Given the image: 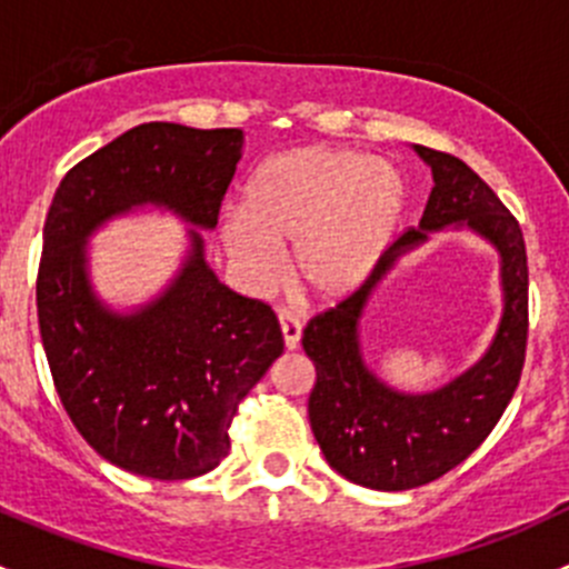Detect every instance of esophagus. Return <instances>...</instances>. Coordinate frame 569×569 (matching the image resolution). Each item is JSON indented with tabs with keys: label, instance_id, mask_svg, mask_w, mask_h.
Listing matches in <instances>:
<instances>
[{
	"label": "esophagus",
	"instance_id": "1",
	"mask_svg": "<svg viewBox=\"0 0 569 569\" xmlns=\"http://www.w3.org/2000/svg\"><path fill=\"white\" fill-rule=\"evenodd\" d=\"M278 319H280V330H283V343L286 349H297L300 347V338H302V325L289 308H278Z\"/></svg>",
	"mask_w": 569,
	"mask_h": 569
}]
</instances>
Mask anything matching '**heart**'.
<instances>
[{"label": "heart", "instance_id": "heart-1", "mask_svg": "<svg viewBox=\"0 0 569 569\" xmlns=\"http://www.w3.org/2000/svg\"><path fill=\"white\" fill-rule=\"evenodd\" d=\"M405 178L386 159L308 146L258 164L242 214L222 228L231 261L267 280L291 242V274L311 297L336 300L375 269L405 209Z\"/></svg>", "mask_w": 569, "mask_h": 569}]
</instances>
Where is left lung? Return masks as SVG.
I'll list each match as a JSON object with an SVG mask.
<instances>
[{
  "mask_svg": "<svg viewBox=\"0 0 569 569\" xmlns=\"http://www.w3.org/2000/svg\"><path fill=\"white\" fill-rule=\"evenodd\" d=\"M432 168V192L418 228L382 252L358 291L302 330V349L317 366L308 399L313 438L332 470L371 490H412L468 460L507 410L520 382L529 338V263L518 220L462 159L412 146ZM468 227L502 256L505 313L481 361L429 395H401L362 360L357 327L379 280L429 232Z\"/></svg>",
  "mask_w": 569,
  "mask_h": 569,
  "instance_id": "1",
  "label": "left lung"
}]
</instances>
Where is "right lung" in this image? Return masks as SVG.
Returning a JSON list of instances; mask_svg holds the SVG:
<instances>
[{
  "label": "right lung",
  "mask_w": 569,
  "mask_h": 569,
  "mask_svg": "<svg viewBox=\"0 0 569 569\" xmlns=\"http://www.w3.org/2000/svg\"><path fill=\"white\" fill-rule=\"evenodd\" d=\"M242 142V129L134 126L68 170L46 214L38 325L54 388L79 435L129 473L192 479L226 460L239 401L283 336L267 302L217 280L194 229L169 289L131 315L94 297L87 239L148 202L211 231Z\"/></svg>",
  "instance_id": "add662e5"
}]
</instances>
